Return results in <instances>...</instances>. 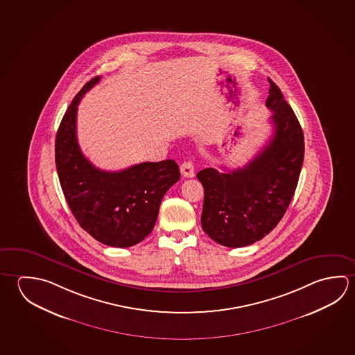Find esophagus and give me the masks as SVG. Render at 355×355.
Listing matches in <instances>:
<instances>
[{"mask_svg":"<svg viewBox=\"0 0 355 355\" xmlns=\"http://www.w3.org/2000/svg\"><path fill=\"white\" fill-rule=\"evenodd\" d=\"M180 173L183 175V177H186V178H192L193 175H194V166H193V163L191 161L182 163Z\"/></svg>","mask_w":355,"mask_h":355,"instance_id":"34e87169","label":"esophagus"}]
</instances>
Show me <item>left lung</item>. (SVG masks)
Here are the masks:
<instances>
[{"label": "left lung", "instance_id": "8db88e82", "mask_svg": "<svg viewBox=\"0 0 355 355\" xmlns=\"http://www.w3.org/2000/svg\"><path fill=\"white\" fill-rule=\"evenodd\" d=\"M266 106L273 112V136L243 168L199 171L205 188L202 228L214 242L239 248L261 241L291 205L304 159V136L292 107L269 80Z\"/></svg>", "mask_w": 355, "mask_h": 355}]
</instances>
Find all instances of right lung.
<instances>
[{"label": "right lung", "mask_w": 355, "mask_h": 355, "mask_svg": "<svg viewBox=\"0 0 355 355\" xmlns=\"http://www.w3.org/2000/svg\"><path fill=\"white\" fill-rule=\"evenodd\" d=\"M97 76L76 94L56 135V168L76 220L96 241L127 248L144 241L156 224L163 196L180 180L173 159L144 162L119 172L96 168L77 142V106L100 82Z\"/></svg>", "instance_id": "right-lung-1"}]
</instances>
